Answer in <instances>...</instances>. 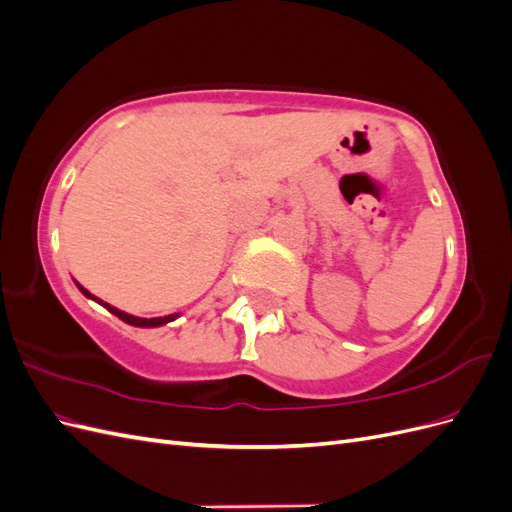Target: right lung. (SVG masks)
Segmentation results:
<instances>
[{
    "mask_svg": "<svg viewBox=\"0 0 512 512\" xmlns=\"http://www.w3.org/2000/svg\"><path fill=\"white\" fill-rule=\"evenodd\" d=\"M81 288V292L85 294V297H89V299H94V301H98L100 305H104L108 312L111 314H115L117 318H121L123 322H128V324H134V327H160V324H166V322H170V320H175L177 316L175 314H170V316H164V318H136V316H130V314H126V312H121V309H117V307H113V305H108V303H104V301H100V299H96L94 294H89L83 286H79Z\"/></svg>",
    "mask_w": 512,
    "mask_h": 512,
    "instance_id": "right-lung-1",
    "label": "right lung"
}]
</instances>
